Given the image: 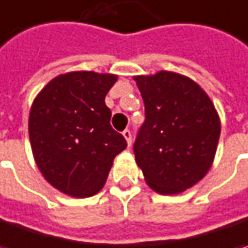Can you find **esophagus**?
<instances>
[{"instance_id": "esophagus-1", "label": "esophagus", "mask_w": 248, "mask_h": 248, "mask_svg": "<svg viewBox=\"0 0 248 248\" xmlns=\"http://www.w3.org/2000/svg\"><path fill=\"white\" fill-rule=\"evenodd\" d=\"M123 135H124V138H125V141L128 143V146L132 142V135H131V131L130 130H124L123 131Z\"/></svg>"}]
</instances>
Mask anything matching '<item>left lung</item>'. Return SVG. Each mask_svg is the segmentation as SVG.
<instances>
[{"mask_svg": "<svg viewBox=\"0 0 248 248\" xmlns=\"http://www.w3.org/2000/svg\"><path fill=\"white\" fill-rule=\"evenodd\" d=\"M145 121L134 143L137 165L159 194H179L212 166L220 121L215 106L195 82L176 72L135 77Z\"/></svg>", "mask_w": 248, "mask_h": 248, "instance_id": "obj_1", "label": "left lung"}]
</instances>
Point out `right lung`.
I'll return each mask as SVG.
<instances>
[{
  "mask_svg": "<svg viewBox=\"0 0 248 248\" xmlns=\"http://www.w3.org/2000/svg\"><path fill=\"white\" fill-rule=\"evenodd\" d=\"M116 75L78 71L50 81L37 94L29 116L36 165L53 187L77 198L105 186L114 157L127 148L110 125L105 97Z\"/></svg>",
  "mask_w": 248,
  "mask_h": 248,
  "instance_id": "add662e5",
  "label": "right lung"
}]
</instances>
